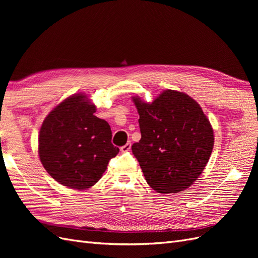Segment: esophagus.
Returning <instances> with one entry per match:
<instances>
[{"label":"esophagus","mask_w":258,"mask_h":258,"mask_svg":"<svg viewBox=\"0 0 258 258\" xmlns=\"http://www.w3.org/2000/svg\"><path fill=\"white\" fill-rule=\"evenodd\" d=\"M130 150H131V143H130V142H128L127 144H124L123 146H121V147H120V151H121L122 153L129 152Z\"/></svg>","instance_id":"obj_1"}]
</instances>
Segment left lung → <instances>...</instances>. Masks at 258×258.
Returning <instances> with one entry per match:
<instances>
[{
	"mask_svg": "<svg viewBox=\"0 0 258 258\" xmlns=\"http://www.w3.org/2000/svg\"><path fill=\"white\" fill-rule=\"evenodd\" d=\"M132 101L140 115L141 140L131 150L147 184L175 194L194 184L214 146L212 126L201 106L184 92L165 90L152 103Z\"/></svg>",
	"mask_w": 258,
	"mask_h": 258,
	"instance_id": "obj_1",
	"label": "left lung"
}]
</instances>
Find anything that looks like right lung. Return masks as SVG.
I'll use <instances>...</instances> for the list:
<instances>
[{"instance_id":"right-lung-1","label":"right lung","mask_w":258,"mask_h":258,"mask_svg":"<svg viewBox=\"0 0 258 258\" xmlns=\"http://www.w3.org/2000/svg\"><path fill=\"white\" fill-rule=\"evenodd\" d=\"M96 110L87 96L76 93L54 107L41 127L38 156L42 165L69 188H90L119 152L111 142L110 124L98 118Z\"/></svg>"}]
</instances>
